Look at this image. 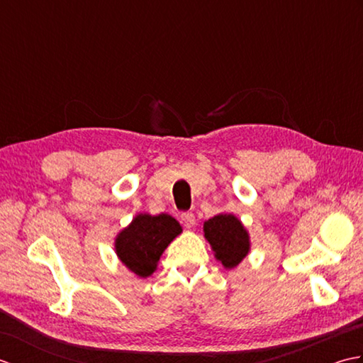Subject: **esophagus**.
Wrapping results in <instances>:
<instances>
[{
  "label": "esophagus",
  "mask_w": 363,
  "mask_h": 363,
  "mask_svg": "<svg viewBox=\"0 0 363 363\" xmlns=\"http://www.w3.org/2000/svg\"><path fill=\"white\" fill-rule=\"evenodd\" d=\"M181 220H182L184 226H186V228H194L196 225V218H195V215L191 213V212H182L181 213Z\"/></svg>",
  "instance_id": "esophagus-1"
}]
</instances>
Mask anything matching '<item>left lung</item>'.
I'll use <instances>...</instances> for the list:
<instances>
[{
	"label": "left lung",
	"instance_id": "8db88e82",
	"mask_svg": "<svg viewBox=\"0 0 363 363\" xmlns=\"http://www.w3.org/2000/svg\"><path fill=\"white\" fill-rule=\"evenodd\" d=\"M204 237L225 268H235L250 252V234L233 213H218L204 221Z\"/></svg>",
	"mask_w": 363,
	"mask_h": 363
}]
</instances>
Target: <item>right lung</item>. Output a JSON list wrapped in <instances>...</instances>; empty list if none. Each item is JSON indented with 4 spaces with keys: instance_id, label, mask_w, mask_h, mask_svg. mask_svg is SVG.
<instances>
[{
    "instance_id": "add662e5",
    "label": "right lung",
    "mask_w": 363,
    "mask_h": 363,
    "mask_svg": "<svg viewBox=\"0 0 363 363\" xmlns=\"http://www.w3.org/2000/svg\"><path fill=\"white\" fill-rule=\"evenodd\" d=\"M181 233L172 215L138 213L115 238V252L130 272L148 277L156 272L162 252Z\"/></svg>"
}]
</instances>
